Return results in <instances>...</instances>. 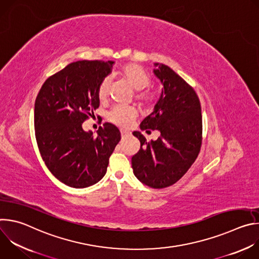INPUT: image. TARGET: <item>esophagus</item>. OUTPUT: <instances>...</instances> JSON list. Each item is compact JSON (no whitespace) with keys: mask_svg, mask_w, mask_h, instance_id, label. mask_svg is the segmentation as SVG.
Wrapping results in <instances>:
<instances>
[{"mask_svg":"<svg viewBox=\"0 0 259 259\" xmlns=\"http://www.w3.org/2000/svg\"><path fill=\"white\" fill-rule=\"evenodd\" d=\"M128 134H129V131L124 130V129H121V135H122V136H126V135H128Z\"/></svg>","mask_w":259,"mask_h":259,"instance_id":"esophagus-1","label":"esophagus"}]
</instances>
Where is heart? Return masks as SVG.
Instances as JSON below:
<instances>
[{
  "label": "heart",
  "mask_w": 259,
  "mask_h": 259,
  "mask_svg": "<svg viewBox=\"0 0 259 259\" xmlns=\"http://www.w3.org/2000/svg\"><path fill=\"white\" fill-rule=\"evenodd\" d=\"M120 76L126 80L133 89L137 90L135 93V98L143 104H149L153 102L155 96L154 93L145 89L150 86L151 79L146 70L136 63H129L124 65L120 70ZM110 88V78L105 77L99 84L97 95L100 100H104L109 94ZM138 116V110L136 107L131 105H115L109 110L106 118L109 122L120 126L128 127Z\"/></svg>",
  "instance_id": "1"
}]
</instances>
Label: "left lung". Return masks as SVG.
Returning a JSON list of instances; mask_svg holds the SVG:
<instances>
[{
	"label": "left lung",
	"mask_w": 259,
	"mask_h": 259,
	"mask_svg": "<svg viewBox=\"0 0 259 259\" xmlns=\"http://www.w3.org/2000/svg\"><path fill=\"white\" fill-rule=\"evenodd\" d=\"M156 77L163 85L154 112L140 124L141 130H158L161 136L147 141L137 131L140 150L132 159L134 175L145 186L164 189L177 182L196 161L202 145V113L194 88L165 64L156 63Z\"/></svg>",
	"instance_id": "1"
}]
</instances>
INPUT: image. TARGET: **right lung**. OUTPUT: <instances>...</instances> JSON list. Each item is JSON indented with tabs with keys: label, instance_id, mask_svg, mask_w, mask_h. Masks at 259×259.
I'll return each mask as SVG.
<instances>
[{
	"label": "right lung",
	"instance_id": "obj_1",
	"mask_svg": "<svg viewBox=\"0 0 259 259\" xmlns=\"http://www.w3.org/2000/svg\"><path fill=\"white\" fill-rule=\"evenodd\" d=\"M114 61L81 60L49 77L34 102V134L43 161L62 183L75 189L93 186L106 173L110 155L121 140L110 123L97 136L82 124L99 106L97 90Z\"/></svg>",
	"mask_w": 259,
	"mask_h": 259
}]
</instances>
